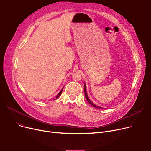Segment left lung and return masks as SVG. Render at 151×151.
<instances>
[{
  "label": "left lung",
  "mask_w": 151,
  "mask_h": 151,
  "mask_svg": "<svg viewBox=\"0 0 151 151\" xmlns=\"http://www.w3.org/2000/svg\"><path fill=\"white\" fill-rule=\"evenodd\" d=\"M84 94H85V97H86V100H88V101L89 103V104L92 105V106H93V107H95V108H98V109H104V108H102V107H100V106H96V105H95L94 104H93V103L91 101V100L89 99V97H88V93H87V91H86V84H85V83H84Z\"/></svg>",
  "instance_id": "left-lung-1"
}]
</instances>
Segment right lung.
<instances>
[{
  "label": "right lung",
  "instance_id": "1",
  "mask_svg": "<svg viewBox=\"0 0 151 151\" xmlns=\"http://www.w3.org/2000/svg\"><path fill=\"white\" fill-rule=\"evenodd\" d=\"M63 88L61 89V91H60V92H59V93L57 95V96L55 97V99H58V97H59L60 96L61 93H62V90H63ZM55 99H54V100H55Z\"/></svg>",
  "mask_w": 151,
  "mask_h": 151
}]
</instances>
